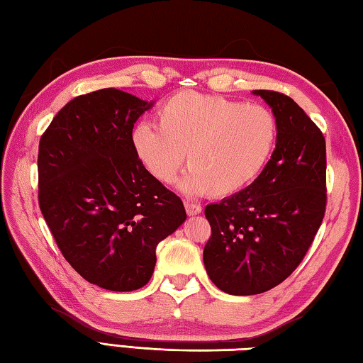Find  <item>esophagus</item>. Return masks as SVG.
Instances as JSON below:
<instances>
[{"label":"esophagus","mask_w":363,"mask_h":363,"mask_svg":"<svg viewBox=\"0 0 363 363\" xmlns=\"http://www.w3.org/2000/svg\"><path fill=\"white\" fill-rule=\"evenodd\" d=\"M184 210H186V213L189 216H194V215H199L202 211V207L199 203H193V202H184Z\"/></svg>","instance_id":"34e87169"}]
</instances>
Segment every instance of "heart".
I'll return each mask as SVG.
<instances>
[{
	"instance_id": "heart-1",
	"label": "heart",
	"mask_w": 363,
	"mask_h": 363,
	"mask_svg": "<svg viewBox=\"0 0 363 363\" xmlns=\"http://www.w3.org/2000/svg\"><path fill=\"white\" fill-rule=\"evenodd\" d=\"M158 128L140 123L133 147L150 175L172 183L184 153L186 193L225 197L242 191L262 172L275 148L278 123L272 111L220 94L180 91L156 113Z\"/></svg>"
}]
</instances>
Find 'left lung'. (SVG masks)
I'll list each match as a JSON object with an SVG mask.
<instances>
[{
  "mask_svg": "<svg viewBox=\"0 0 363 363\" xmlns=\"http://www.w3.org/2000/svg\"><path fill=\"white\" fill-rule=\"evenodd\" d=\"M252 93L275 115L277 147L250 186L205 207L211 228L205 270L232 296H255L283 283L311 246L327 203L320 129L286 94Z\"/></svg>",
  "mask_w": 363,
  "mask_h": 363,
  "instance_id": "left-lung-1",
  "label": "left lung"
}]
</instances>
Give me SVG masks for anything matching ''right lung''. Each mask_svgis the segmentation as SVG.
Segmentation results:
<instances>
[{"label":"right lung","mask_w":363,"mask_h":363,"mask_svg":"<svg viewBox=\"0 0 363 363\" xmlns=\"http://www.w3.org/2000/svg\"><path fill=\"white\" fill-rule=\"evenodd\" d=\"M153 102L117 88L72 101L39 142V207L61 255L102 289H140L156 246L186 220L183 202L150 175L133 128Z\"/></svg>","instance_id":"add662e5"}]
</instances>
